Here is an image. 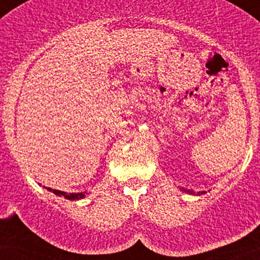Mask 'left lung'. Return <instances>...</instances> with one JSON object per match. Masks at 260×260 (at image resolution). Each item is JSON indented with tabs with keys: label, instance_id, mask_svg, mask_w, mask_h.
<instances>
[{
	"label": "left lung",
	"instance_id": "8db88e82",
	"mask_svg": "<svg viewBox=\"0 0 260 260\" xmlns=\"http://www.w3.org/2000/svg\"><path fill=\"white\" fill-rule=\"evenodd\" d=\"M180 190H181V191H184V192L190 193V195H198V196H200V195H202V193H206V191H199V192H193L192 190L184 189V187H180Z\"/></svg>",
	"mask_w": 260,
	"mask_h": 260
}]
</instances>
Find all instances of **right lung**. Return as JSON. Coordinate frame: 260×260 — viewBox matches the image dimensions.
<instances>
[{"instance_id": "right-lung-1", "label": "right lung", "mask_w": 260, "mask_h": 260, "mask_svg": "<svg viewBox=\"0 0 260 260\" xmlns=\"http://www.w3.org/2000/svg\"><path fill=\"white\" fill-rule=\"evenodd\" d=\"M44 189H47L48 191H50V192H53L54 195L61 196V198H64L67 200H71V201H73V200H81V199H84L86 195H88L87 191H84V192L68 193V192H64V191H60V190H54V189H51V187H45L44 186Z\"/></svg>"}]
</instances>
